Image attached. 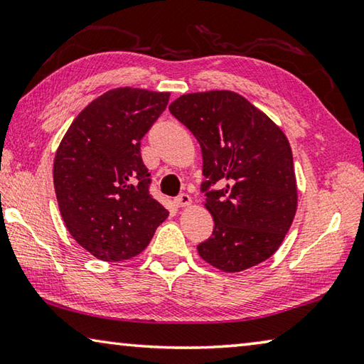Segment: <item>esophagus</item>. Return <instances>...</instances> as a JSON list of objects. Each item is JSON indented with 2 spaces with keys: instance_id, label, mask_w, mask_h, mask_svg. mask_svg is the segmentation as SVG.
Instances as JSON below:
<instances>
[{
  "instance_id": "1",
  "label": "esophagus",
  "mask_w": 364,
  "mask_h": 364,
  "mask_svg": "<svg viewBox=\"0 0 364 364\" xmlns=\"http://www.w3.org/2000/svg\"><path fill=\"white\" fill-rule=\"evenodd\" d=\"M175 204L178 205V207H189L191 204H193V199H191V197L188 196V194H180L175 199Z\"/></svg>"
}]
</instances>
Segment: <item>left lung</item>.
Returning <instances> with one entry per match:
<instances>
[{"mask_svg":"<svg viewBox=\"0 0 364 364\" xmlns=\"http://www.w3.org/2000/svg\"><path fill=\"white\" fill-rule=\"evenodd\" d=\"M199 141L204 205L212 237L202 260L239 273L274 254L297 212V180L284 132L244 96L228 90L183 95L168 106ZM212 183L218 190L210 191Z\"/></svg>","mask_w":364,"mask_h":364,"instance_id":"1","label":"left lung"}]
</instances>
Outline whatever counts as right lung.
Listing matches in <instances>:
<instances>
[{
	"instance_id": "right-lung-1",
	"label": "right lung",
	"mask_w": 364,
	"mask_h": 364,
	"mask_svg": "<svg viewBox=\"0 0 364 364\" xmlns=\"http://www.w3.org/2000/svg\"><path fill=\"white\" fill-rule=\"evenodd\" d=\"M170 93L109 90L91 101L56 151L53 167L60 215L82 247L102 262L141 254L168 217L149 194L141 139L164 112Z\"/></svg>"
}]
</instances>
